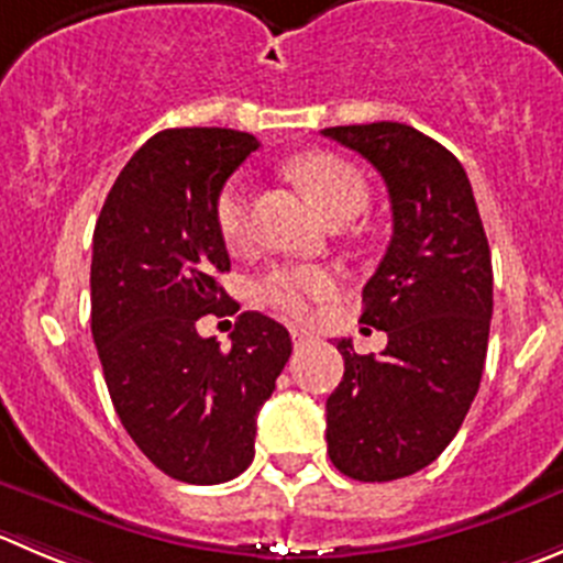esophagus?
<instances>
[{
  "instance_id": "esophagus-1",
  "label": "esophagus",
  "mask_w": 563,
  "mask_h": 563,
  "mask_svg": "<svg viewBox=\"0 0 563 563\" xmlns=\"http://www.w3.org/2000/svg\"><path fill=\"white\" fill-rule=\"evenodd\" d=\"M290 334H292V342H296V347L307 345V342L312 340V334H309V331H303V329H290Z\"/></svg>"
}]
</instances>
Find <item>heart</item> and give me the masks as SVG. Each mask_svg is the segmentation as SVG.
Here are the masks:
<instances>
[{"label":"heart","instance_id":"b5f03b06","mask_svg":"<svg viewBox=\"0 0 563 563\" xmlns=\"http://www.w3.org/2000/svg\"><path fill=\"white\" fill-rule=\"evenodd\" d=\"M292 176L314 198L331 223L356 218L371 201L365 176L340 154L312 152L290 165ZM218 229L229 245H243L251 238V192L243 176L229 181L218 196ZM336 292V273L323 265H282L273 267L260 285V296L290 318L309 314L312 303L329 301Z\"/></svg>","mask_w":563,"mask_h":563}]
</instances>
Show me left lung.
<instances>
[{
	"instance_id": "8db88e82",
	"label": "left lung",
	"mask_w": 563,
	"mask_h": 563,
	"mask_svg": "<svg viewBox=\"0 0 563 563\" xmlns=\"http://www.w3.org/2000/svg\"><path fill=\"white\" fill-rule=\"evenodd\" d=\"M325 137L382 174L393 240L362 290L382 353L336 342L345 373L325 400L329 459L353 481H395L451 445L478 393L489 345L492 254L462 163L415 126H329Z\"/></svg>"
}]
</instances>
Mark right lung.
Masks as SVG:
<instances>
[{"label":"right lung","instance_id":"right-lung-1","mask_svg":"<svg viewBox=\"0 0 563 563\" xmlns=\"http://www.w3.org/2000/svg\"><path fill=\"white\" fill-rule=\"evenodd\" d=\"M256 146L221 126L157 132L96 221L90 331L112 406L148 462L185 484H223L254 462L256 415L292 351L260 312L240 314L229 351L196 329L240 309L216 282L229 271L216 207Z\"/></svg>","mask_w":563,"mask_h":563}]
</instances>
